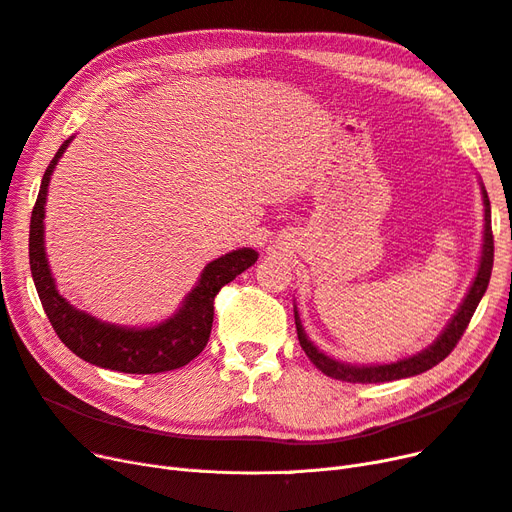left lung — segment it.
I'll use <instances>...</instances> for the list:
<instances>
[{
	"instance_id": "1",
	"label": "left lung",
	"mask_w": 512,
	"mask_h": 512,
	"mask_svg": "<svg viewBox=\"0 0 512 512\" xmlns=\"http://www.w3.org/2000/svg\"><path fill=\"white\" fill-rule=\"evenodd\" d=\"M483 204H485V236H483V255H481V266L477 272L475 282L464 299V304L460 306V310L456 312V316L451 318V323L447 325V329L441 333V337L434 342L430 348H426L424 352L415 354L411 358H403V361H396L390 365H377V367H352V365H344L337 363L333 358L325 356L323 352H318L310 339L306 337L304 329H301V323L295 312V327H297V337H299V346L304 348V352L308 354V358L312 361V365L316 369L323 371L329 377H335V380L342 382H352V384H377V382H394V380H403V377H411L424 373L428 369H432L434 365H439L441 361L451 354V350L458 346V342L462 339L472 314H475L479 301L483 297V293L487 291L489 278H491V268H494V232H491V208H489V198L483 187Z\"/></svg>"
}]
</instances>
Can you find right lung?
<instances>
[{
  "label": "right lung",
  "instance_id": "1",
  "mask_svg": "<svg viewBox=\"0 0 512 512\" xmlns=\"http://www.w3.org/2000/svg\"><path fill=\"white\" fill-rule=\"evenodd\" d=\"M67 145L69 141L61 145L46 168L29 227L31 276L54 333L86 363L111 371L162 373L187 365L204 350L208 337H211L217 293L246 268H251L257 261V253L253 249H240L208 263L198 287L187 295L183 308L158 327H113L71 308L69 301H65L54 287L44 253V204L48 181Z\"/></svg>",
  "mask_w": 512,
  "mask_h": 512
}]
</instances>
